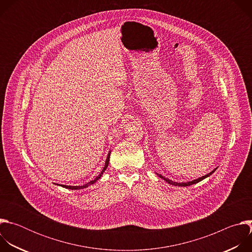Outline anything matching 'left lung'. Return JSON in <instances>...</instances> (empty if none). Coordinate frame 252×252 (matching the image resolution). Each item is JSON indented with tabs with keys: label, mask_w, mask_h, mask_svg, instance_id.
Here are the masks:
<instances>
[{
	"label": "left lung",
	"mask_w": 252,
	"mask_h": 252,
	"mask_svg": "<svg viewBox=\"0 0 252 252\" xmlns=\"http://www.w3.org/2000/svg\"><path fill=\"white\" fill-rule=\"evenodd\" d=\"M217 169H218V168H215V169H213L211 172H209V173H207V174H205V175H203V176H201V177H199V178H197V179H194V181H192V182H188V183H176V182H172V181H170V179H168V178L162 176L161 174H158V173H157V174H158L160 178H162L163 181H165L167 184L172 185V186H174V187H189V186H192V185H194V184H197V183L201 182L202 179H204V178L208 177L209 175H211Z\"/></svg>",
	"instance_id": "1"
}]
</instances>
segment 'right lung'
<instances>
[{
    "label": "right lung",
    "mask_w": 252,
    "mask_h": 252,
    "mask_svg": "<svg viewBox=\"0 0 252 252\" xmlns=\"http://www.w3.org/2000/svg\"><path fill=\"white\" fill-rule=\"evenodd\" d=\"M110 156H111V152L107 154V158H106V159H105V163H104V166H103V168H102V170H101V172L94 179V181H91L90 183H88V184H86V185H84V186H79V187H71V186H63V185H61V187H63V188H65V189H86V188H88L89 186H91V185H94L96 181H98V179L101 177V175H102V173L104 172V170L106 169V167H107V165H109V161H110Z\"/></svg>",
    "instance_id": "1"
}]
</instances>
